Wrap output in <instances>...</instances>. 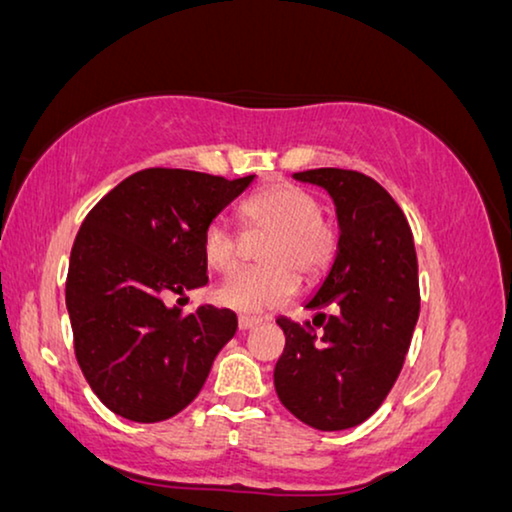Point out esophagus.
I'll return each mask as SVG.
<instances>
[{"instance_id": "34e87169", "label": "esophagus", "mask_w": 512, "mask_h": 512, "mask_svg": "<svg viewBox=\"0 0 512 512\" xmlns=\"http://www.w3.org/2000/svg\"><path fill=\"white\" fill-rule=\"evenodd\" d=\"M255 326H259V319L239 317V331H250V329H255Z\"/></svg>"}]
</instances>
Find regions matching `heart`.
Returning <instances> with one entry per match:
<instances>
[{
  "label": "heart",
  "instance_id": "b5f03b06",
  "mask_svg": "<svg viewBox=\"0 0 512 512\" xmlns=\"http://www.w3.org/2000/svg\"><path fill=\"white\" fill-rule=\"evenodd\" d=\"M246 239H266L259 262L264 269L241 271L216 289V301L239 312H264L296 292V276L315 282L329 271L338 253V234L322 218V202L292 183L257 190L239 207ZM202 253L218 273L241 266L243 241L223 220H213L202 236Z\"/></svg>",
  "mask_w": 512,
  "mask_h": 512
}]
</instances>
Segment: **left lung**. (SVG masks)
<instances>
[{"mask_svg": "<svg viewBox=\"0 0 512 512\" xmlns=\"http://www.w3.org/2000/svg\"><path fill=\"white\" fill-rule=\"evenodd\" d=\"M331 195L340 239L303 326L280 317L285 349L273 370L280 402L322 432L361 425L398 379L421 310L418 262L402 209L375 179L319 167L294 174Z\"/></svg>", "mask_w": 512, "mask_h": 512, "instance_id": "obj_1", "label": "left lung"}]
</instances>
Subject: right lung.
Listing matches in <instances>:
<instances>
[{"label": "right lung", "instance_id": "1", "mask_svg": "<svg viewBox=\"0 0 512 512\" xmlns=\"http://www.w3.org/2000/svg\"><path fill=\"white\" fill-rule=\"evenodd\" d=\"M253 179L149 167L87 213L68 262L66 308L82 375L117 416L158 423L179 414L232 340V310L200 305L181 315L165 299L207 285L204 230Z\"/></svg>", "mask_w": 512, "mask_h": 512}]
</instances>
